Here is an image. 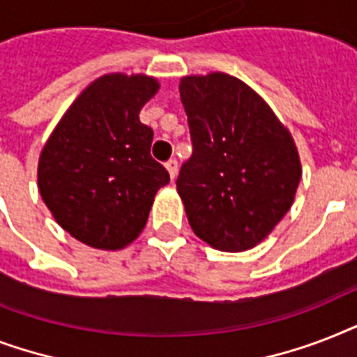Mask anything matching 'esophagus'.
<instances>
[{"label":"esophagus","instance_id":"obj_1","mask_svg":"<svg viewBox=\"0 0 357 357\" xmlns=\"http://www.w3.org/2000/svg\"><path fill=\"white\" fill-rule=\"evenodd\" d=\"M167 170H168V174H170V178L176 179V176H178V159H176V157H172V159H168V161H167Z\"/></svg>","mask_w":357,"mask_h":357}]
</instances>
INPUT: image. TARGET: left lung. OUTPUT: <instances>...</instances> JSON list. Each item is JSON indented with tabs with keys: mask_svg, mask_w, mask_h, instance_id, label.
Wrapping results in <instances>:
<instances>
[{
	"mask_svg": "<svg viewBox=\"0 0 357 357\" xmlns=\"http://www.w3.org/2000/svg\"><path fill=\"white\" fill-rule=\"evenodd\" d=\"M192 155L178 192L195 234L226 252L254 248L271 234L300 183V159L271 107L234 75H189L179 85Z\"/></svg>",
	"mask_w": 357,
	"mask_h": 357,
	"instance_id": "obj_1",
	"label": "left lung"
}]
</instances>
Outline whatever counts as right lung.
I'll list each match as a JSON object with an SVG mask.
<instances>
[{
	"instance_id": "right-lung-1",
	"label": "right lung",
	"mask_w": 357,
	"mask_h": 357,
	"mask_svg": "<svg viewBox=\"0 0 357 357\" xmlns=\"http://www.w3.org/2000/svg\"><path fill=\"white\" fill-rule=\"evenodd\" d=\"M157 89L148 75H103L70 105L42 150V200L61 228L92 248L133 243L170 181L150 153L153 131L139 120Z\"/></svg>"
}]
</instances>
